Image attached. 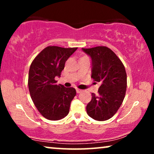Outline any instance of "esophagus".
Returning <instances> with one entry per match:
<instances>
[{
	"instance_id": "obj_1",
	"label": "esophagus",
	"mask_w": 154,
	"mask_h": 154,
	"mask_svg": "<svg viewBox=\"0 0 154 154\" xmlns=\"http://www.w3.org/2000/svg\"><path fill=\"white\" fill-rule=\"evenodd\" d=\"M82 92V90L79 89V88H76V92L77 93H80V92Z\"/></svg>"
}]
</instances>
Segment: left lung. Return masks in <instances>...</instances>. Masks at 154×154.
<instances>
[{"instance_id":"8db88e82","label":"left lung","mask_w":154,"mask_h":154,"mask_svg":"<svg viewBox=\"0 0 154 154\" xmlns=\"http://www.w3.org/2000/svg\"><path fill=\"white\" fill-rule=\"evenodd\" d=\"M91 57V78L101 82L98 95L92 93V100L86 106L87 113L96 121H106L113 116L125 97L127 74L118 56L106 46L83 48Z\"/></svg>"}]
</instances>
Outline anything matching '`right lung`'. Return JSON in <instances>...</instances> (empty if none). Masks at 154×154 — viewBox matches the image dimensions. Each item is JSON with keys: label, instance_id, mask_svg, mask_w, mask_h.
<instances>
[{"label": "right lung", "instance_id": "add662e5", "mask_svg": "<svg viewBox=\"0 0 154 154\" xmlns=\"http://www.w3.org/2000/svg\"><path fill=\"white\" fill-rule=\"evenodd\" d=\"M78 48L48 46L31 63L28 85L30 95L38 111L44 118L57 121L66 116L71 102L76 94L73 88L57 85L65 62Z\"/></svg>", "mask_w": 154, "mask_h": 154}]
</instances>
